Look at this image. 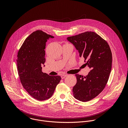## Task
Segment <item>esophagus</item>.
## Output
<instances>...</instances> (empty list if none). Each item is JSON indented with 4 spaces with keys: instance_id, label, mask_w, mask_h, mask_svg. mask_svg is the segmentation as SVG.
Segmentation results:
<instances>
[{
    "instance_id": "obj_1",
    "label": "esophagus",
    "mask_w": 128,
    "mask_h": 128,
    "mask_svg": "<svg viewBox=\"0 0 128 128\" xmlns=\"http://www.w3.org/2000/svg\"><path fill=\"white\" fill-rule=\"evenodd\" d=\"M67 76V74H62V75H61V78H62V79H64Z\"/></svg>"
}]
</instances>
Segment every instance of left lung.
I'll return each instance as SVG.
<instances>
[{
    "label": "left lung",
    "instance_id": "8db88e82",
    "mask_svg": "<svg viewBox=\"0 0 128 128\" xmlns=\"http://www.w3.org/2000/svg\"><path fill=\"white\" fill-rule=\"evenodd\" d=\"M67 40L78 50L80 57L84 58V65L90 69L84 77L76 74L77 82L73 88V95L80 101H90L102 92L108 82L112 66L110 48L94 32H85Z\"/></svg>",
    "mask_w": 128,
    "mask_h": 128
}]
</instances>
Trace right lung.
<instances>
[{
	"label": "right lung",
	"mask_w": 128,
	"mask_h": 128,
	"mask_svg": "<svg viewBox=\"0 0 128 128\" xmlns=\"http://www.w3.org/2000/svg\"><path fill=\"white\" fill-rule=\"evenodd\" d=\"M52 38L42 30L34 31L18 53L16 65L21 84L30 95L39 101L50 98L61 80L60 76H50L42 71L46 61V43Z\"/></svg>",
	"instance_id": "right-lung-1"
}]
</instances>
